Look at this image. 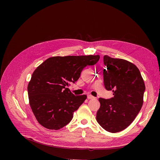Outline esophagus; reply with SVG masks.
<instances>
[{"mask_svg": "<svg viewBox=\"0 0 160 160\" xmlns=\"http://www.w3.org/2000/svg\"><path fill=\"white\" fill-rule=\"evenodd\" d=\"M88 99H93V98H95V97H93L92 95H88Z\"/></svg>", "mask_w": 160, "mask_h": 160, "instance_id": "1", "label": "esophagus"}]
</instances>
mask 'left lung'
Listing matches in <instances>:
<instances>
[{"label": "left lung", "instance_id": "8db88e82", "mask_svg": "<svg viewBox=\"0 0 160 160\" xmlns=\"http://www.w3.org/2000/svg\"><path fill=\"white\" fill-rule=\"evenodd\" d=\"M104 63V87L113 97L99 98L96 118L104 130L116 133L127 128L140 112L145 86L139 69L130 62L106 55Z\"/></svg>", "mask_w": 160, "mask_h": 160}]
</instances>
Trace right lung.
Listing matches in <instances>:
<instances>
[{"mask_svg": "<svg viewBox=\"0 0 160 160\" xmlns=\"http://www.w3.org/2000/svg\"><path fill=\"white\" fill-rule=\"evenodd\" d=\"M96 56H67L49 58L33 71L28 86L29 102L40 124L59 130L69 124L73 113L87 96L74 95L69 88L77 82L87 65L99 60Z\"/></svg>", "mask_w": 160, "mask_h": 160, "instance_id": "1", "label": "right lung"}]
</instances>
